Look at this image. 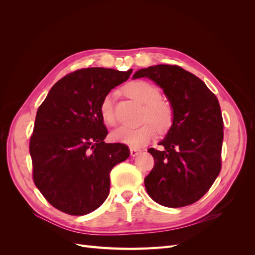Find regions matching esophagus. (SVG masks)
<instances>
[{
  "label": "esophagus",
  "instance_id": "esophagus-1",
  "mask_svg": "<svg viewBox=\"0 0 255 255\" xmlns=\"http://www.w3.org/2000/svg\"><path fill=\"white\" fill-rule=\"evenodd\" d=\"M141 151L139 149H136V148H129V154L130 156H136L139 154Z\"/></svg>",
  "mask_w": 255,
  "mask_h": 255
}]
</instances>
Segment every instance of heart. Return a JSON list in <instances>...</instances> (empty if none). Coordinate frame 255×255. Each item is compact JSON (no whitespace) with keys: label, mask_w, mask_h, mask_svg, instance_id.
<instances>
[{"label":"heart","mask_w":255,"mask_h":255,"mask_svg":"<svg viewBox=\"0 0 255 255\" xmlns=\"http://www.w3.org/2000/svg\"><path fill=\"white\" fill-rule=\"evenodd\" d=\"M125 90L128 97L143 104L141 120L144 122L136 128L121 127L115 129L111 135L114 141L139 148L154 138L156 129L159 133H166L170 129L174 120V110L168 100L160 98L158 87L150 82L137 80L129 82ZM114 98L113 92L105 95L99 106L102 120L110 127L117 123Z\"/></svg>","instance_id":"1"}]
</instances>
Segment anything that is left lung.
Masks as SVG:
<instances>
[{"instance_id":"8db88e82","label":"left lung","mask_w":255,"mask_h":255,"mask_svg":"<svg viewBox=\"0 0 255 255\" xmlns=\"http://www.w3.org/2000/svg\"><path fill=\"white\" fill-rule=\"evenodd\" d=\"M133 78H149L159 85L174 110L173 125L159 142L163 150H148L154 167L144 179L146 191L167 207L197 202L221 170L223 120L217 97L179 66H152Z\"/></svg>"}]
</instances>
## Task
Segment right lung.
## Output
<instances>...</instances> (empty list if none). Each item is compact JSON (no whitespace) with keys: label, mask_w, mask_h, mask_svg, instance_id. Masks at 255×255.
<instances>
[{"label":"right lung","mask_w":255,"mask_h":255,"mask_svg":"<svg viewBox=\"0 0 255 255\" xmlns=\"http://www.w3.org/2000/svg\"><path fill=\"white\" fill-rule=\"evenodd\" d=\"M106 68L79 69L60 79L36 114L29 154L33 180L58 211L86 215L110 194L112 169L129 155L128 145L106 143L99 106L132 73Z\"/></svg>","instance_id":"right-lung-1"}]
</instances>
